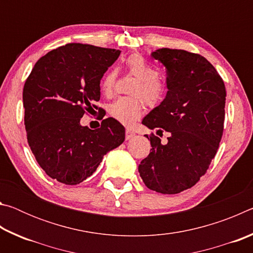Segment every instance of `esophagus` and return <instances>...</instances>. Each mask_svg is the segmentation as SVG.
Instances as JSON below:
<instances>
[{
  "label": "esophagus",
  "mask_w": 253,
  "mask_h": 253,
  "mask_svg": "<svg viewBox=\"0 0 253 253\" xmlns=\"http://www.w3.org/2000/svg\"><path fill=\"white\" fill-rule=\"evenodd\" d=\"M125 135H126V139H127V140H128V139H131V138H134V137L136 136L135 131H134V130H131V129H126Z\"/></svg>",
  "instance_id": "1"
}]
</instances>
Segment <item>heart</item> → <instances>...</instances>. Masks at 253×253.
Here are the masks:
<instances>
[{"label": "heart", "instance_id": "obj_1", "mask_svg": "<svg viewBox=\"0 0 253 253\" xmlns=\"http://www.w3.org/2000/svg\"><path fill=\"white\" fill-rule=\"evenodd\" d=\"M125 67L130 75L136 77V83L130 92L135 97H121L109 107V113L124 125H132L143 114V100L148 105H155L164 96L165 81L156 74V69L140 54H131L125 60ZM116 83V71L110 70L102 77L100 89L105 95H110Z\"/></svg>", "mask_w": 253, "mask_h": 253}]
</instances>
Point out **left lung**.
Wrapping results in <instances>:
<instances>
[{
    "label": "left lung",
    "instance_id": "obj_1",
    "mask_svg": "<svg viewBox=\"0 0 253 253\" xmlns=\"http://www.w3.org/2000/svg\"><path fill=\"white\" fill-rule=\"evenodd\" d=\"M151 55L166 68L168 92L142 124L169 137L166 144L149 137L151 153L138 172L149 190L176 194L195 185L215 156L223 134L225 85L202 55L169 48Z\"/></svg>",
    "mask_w": 253,
    "mask_h": 253
}]
</instances>
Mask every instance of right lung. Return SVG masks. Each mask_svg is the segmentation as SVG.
<instances>
[{
    "label": "right lung",
    "instance_id": "add662e5",
    "mask_svg": "<svg viewBox=\"0 0 253 253\" xmlns=\"http://www.w3.org/2000/svg\"><path fill=\"white\" fill-rule=\"evenodd\" d=\"M119 54L115 49L68 43L34 65L23 88L24 125L29 146L51 178L67 185L81 183L125 140V128L113 117L97 129L80 124L84 113L97 109L100 80Z\"/></svg>",
    "mask_w": 253,
    "mask_h": 253
}]
</instances>
